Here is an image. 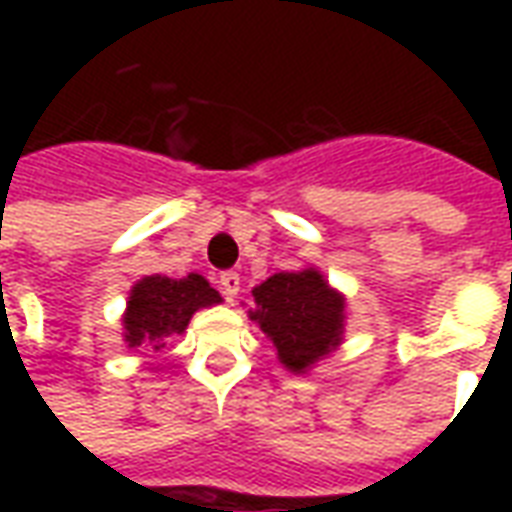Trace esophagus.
I'll return each mask as SVG.
<instances>
[{
  "mask_svg": "<svg viewBox=\"0 0 512 512\" xmlns=\"http://www.w3.org/2000/svg\"><path fill=\"white\" fill-rule=\"evenodd\" d=\"M219 290H222L224 299L233 301L238 296V290H241V277L235 271H224L222 277H219Z\"/></svg>",
  "mask_w": 512,
  "mask_h": 512,
  "instance_id": "obj_1",
  "label": "esophagus"
}]
</instances>
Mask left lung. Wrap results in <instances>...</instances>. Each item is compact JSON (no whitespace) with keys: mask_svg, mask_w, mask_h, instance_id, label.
Returning <instances> with one entry per match:
<instances>
[{"mask_svg":"<svg viewBox=\"0 0 512 512\" xmlns=\"http://www.w3.org/2000/svg\"><path fill=\"white\" fill-rule=\"evenodd\" d=\"M252 293L257 310H249V318L274 340L279 362L293 373L315 365L340 343L343 299L318 271H282Z\"/></svg>","mask_w":512,"mask_h":512,"instance_id":"left-lung-1","label":"left lung"}]
</instances>
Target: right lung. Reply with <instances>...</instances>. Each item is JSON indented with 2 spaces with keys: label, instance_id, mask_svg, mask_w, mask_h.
Masks as SVG:
<instances>
[{
  "label": "right lung",
  "instance_id": "right-lung-1",
  "mask_svg": "<svg viewBox=\"0 0 512 512\" xmlns=\"http://www.w3.org/2000/svg\"><path fill=\"white\" fill-rule=\"evenodd\" d=\"M219 301V293L200 277L189 274L186 279L145 277L136 282L128 299V312L123 318L128 348L150 343L161 348V340L169 334H180L189 326V318L200 307H211Z\"/></svg>",
  "mask_w": 512,
  "mask_h": 512
}]
</instances>
